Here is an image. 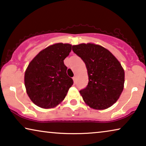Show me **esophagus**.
I'll list each match as a JSON object with an SVG mask.
<instances>
[{
	"instance_id": "esophagus-1",
	"label": "esophagus",
	"mask_w": 146,
	"mask_h": 146,
	"mask_svg": "<svg viewBox=\"0 0 146 146\" xmlns=\"http://www.w3.org/2000/svg\"><path fill=\"white\" fill-rule=\"evenodd\" d=\"M73 79L74 83H76V81H77V77H76V76H74L73 77Z\"/></svg>"
}]
</instances>
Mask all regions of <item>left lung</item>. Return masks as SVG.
Segmentation results:
<instances>
[{
	"label": "left lung",
	"instance_id": "1",
	"mask_svg": "<svg viewBox=\"0 0 146 146\" xmlns=\"http://www.w3.org/2000/svg\"><path fill=\"white\" fill-rule=\"evenodd\" d=\"M73 52L86 65L89 83L80 91L83 100L96 110L109 108L120 97L124 89V71L111 52L99 45L73 46Z\"/></svg>",
	"mask_w": 146,
	"mask_h": 146
}]
</instances>
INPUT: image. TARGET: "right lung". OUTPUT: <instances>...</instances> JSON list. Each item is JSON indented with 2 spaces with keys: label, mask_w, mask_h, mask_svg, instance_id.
Returning <instances> with one entry per match:
<instances>
[{
  "label": "right lung",
  "mask_w": 146,
  "mask_h": 146,
  "mask_svg": "<svg viewBox=\"0 0 146 146\" xmlns=\"http://www.w3.org/2000/svg\"><path fill=\"white\" fill-rule=\"evenodd\" d=\"M69 44L48 46L34 57L24 74V85L30 100L39 107L53 108L67 95L73 81L67 75L63 60L71 51Z\"/></svg>",
  "instance_id": "1"
}]
</instances>
